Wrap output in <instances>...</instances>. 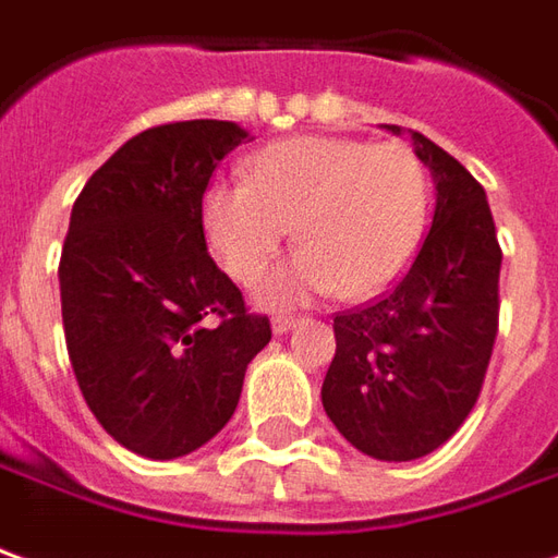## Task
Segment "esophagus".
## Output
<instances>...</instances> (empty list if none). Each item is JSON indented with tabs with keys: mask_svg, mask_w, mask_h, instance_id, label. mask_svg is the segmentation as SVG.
Instances as JSON below:
<instances>
[{
	"mask_svg": "<svg viewBox=\"0 0 558 558\" xmlns=\"http://www.w3.org/2000/svg\"><path fill=\"white\" fill-rule=\"evenodd\" d=\"M295 323H299L295 317H275L271 319V329H275V335H287Z\"/></svg>",
	"mask_w": 558,
	"mask_h": 558,
	"instance_id": "1",
	"label": "esophagus"
}]
</instances>
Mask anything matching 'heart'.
<instances>
[{
    "mask_svg": "<svg viewBox=\"0 0 558 558\" xmlns=\"http://www.w3.org/2000/svg\"><path fill=\"white\" fill-rule=\"evenodd\" d=\"M426 214L428 174L411 147L329 135L268 144L247 181H214L202 196L208 244L235 280L256 278L292 226L302 247L253 287L271 307L387 290L411 266Z\"/></svg>",
    "mask_w": 558,
    "mask_h": 558,
    "instance_id": "1",
    "label": "heart"
}]
</instances>
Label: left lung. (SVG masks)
Segmentation results:
<instances>
[{
	"label": "left lung",
	"instance_id": "8db88e82",
	"mask_svg": "<svg viewBox=\"0 0 558 558\" xmlns=\"http://www.w3.org/2000/svg\"><path fill=\"white\" fill-rule=\"evenodd\" d=\"M408 135L435 181L432 229L396 290L335 317L319 392L347 441L384 462L428 456L465 423L498 332L501 247L486 193L423 132Z\"/></svg>",
	"mask_w": 558,
	"mask_h": 558
}]
</instances>
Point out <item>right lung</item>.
Masks as SVG:
<instances>
[{
  "label": "right lung",
  "mask_w": 558,
  "mask_h": 558,
  "mask_svg": "<svg viewBox=\"0 0 558 558\" xmlns=\"http://www.w3.org/2000/svg\"><path fill=\"white\" fill-rule=\"evenodd\" d=\"M251 132L184 120L138 132L81 190L60 259L62 329L102 428L147 459L205 447L239 408L268 317L205 244L202 196Z\"/></svg>",
  "instance_id": "1"
}]
</instances>
